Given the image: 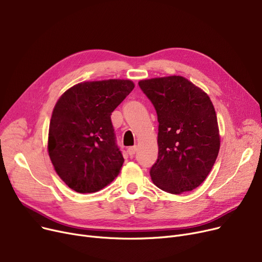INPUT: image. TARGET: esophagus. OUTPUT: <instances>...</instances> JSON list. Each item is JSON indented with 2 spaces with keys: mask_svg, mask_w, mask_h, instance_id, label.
Returning <instances> with one entry per match:
<instances>
[{
  "mask_svg": "<svg viewBox=\"0 0 262 262\" xmlns=\"http://www.w3.org/2000/svg\"><path fill=\"white\" fill-rule=\"evenodd\" d=\"M127 152H128L129 156L133 157V156L136 154V152H137V146H130V147H128Z\"/></svg>",
  "mask_w": 262,
  "mask_h": 262,
  "instance_id": "esophagus-1",
  "label": "esophagus"
}]
</instances>
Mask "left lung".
Masks as SVG:
<instances>
[{
    "instance_id": "obj_1",
    "label": "left lung",
    "mask_w": 262,
    "mask_h": 262,
    "mask_svg": "<svg viewBox=\"0 0 262 262\" xmlns=\"http://www.w3.org/2000/svg\"><path fill=\"white\" fill-rule=\"evenodd\" d=\"M157 113L158 159L153 183L173 194L198 188L210 173L220 149L214 107L207 93L183 76L140 80Z\"/></svg>"
}]
</instances>
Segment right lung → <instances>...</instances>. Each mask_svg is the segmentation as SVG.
Listing matches in <instances>:
<instances>
[{
	"mask_svg": "<svg viewBox=\"0 0 262 262\" xmlns=\"http://www.w3.org/2000/svg\"><path fill=\"white\" fill-rule=\"evenodd\" d=\"M134 87L129 79L85 81L57 101L48 149L55 171L69 188L92 193L120 173L124 158L110 116Z\"/></svg>",
	"mask_w": 262,
	"mask_h": 262,
	"instance_id": "add662e5",
	"label": "right lung"
}]
</instances>
